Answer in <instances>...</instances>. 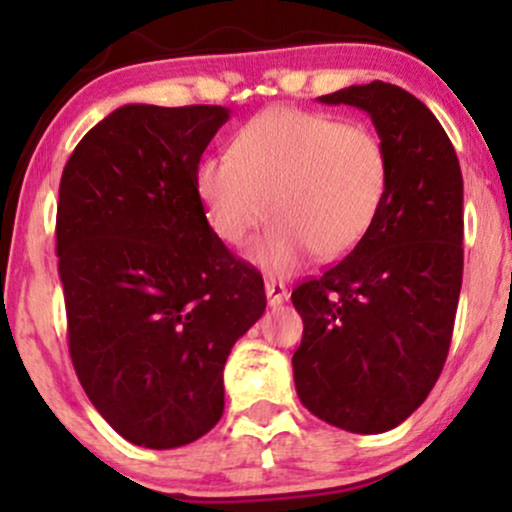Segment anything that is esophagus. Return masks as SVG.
Instances as JSON below:
<instances>
[{"label": "esophagus", "mask_w": 512, "mask_h": 512, "mask_svg": "<svg viewBox=\"0 0 512 512\" xmlns=\"http://www.w3.org/2000/svg\"><path fill=\"white\" fill-rule=\"evenodd\" d=\"M264 293H267V301L272 308H276V305H281L284 301H289V289H286L281 281H274V279L264 281Z\"/></svg>", "instance_id": "esophagus-1"}]
</instances>
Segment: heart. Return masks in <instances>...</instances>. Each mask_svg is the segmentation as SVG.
<instances>
[{
	"mask_svg": "<svg viewBox=\"0 0 512 512\" xmlns=\"http://www.w3.org/2000/svg\"><path fill=\"white\" fill-rule=\"evenodd\" d=\"M197 197L221 243L243 248L272 226L252 262L289 276L310 257L342 260L378 221L390 187V154L373 129L298 108H269L233 137L231 156L204 158Z\"/></svg>",
	"mask_w": 512,
	"mask_h": 512,
	"instance_id": "1",
	"label": "heart"
}]
</instances>
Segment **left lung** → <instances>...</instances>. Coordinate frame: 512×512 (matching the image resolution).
Listing matches in <instances>:
<instances>
[{"label":"left lung","instance_id":"1","mask_svg":"<svg viewBox=\"0 0 512 512\" xmlns=\"http://www.w3.org/2000/svg\"><path fill=\"white\" fill-rule=\"evenodd\" d=\"M368 113L390 154L378 221L342 262L291 293L303 317L293 380L303 407L385 433L424 404L448 358L462 289V170L436 115L370 81L317 98Z\"/></svg>","mask_w":512,"mask_h":512}]
</instances>
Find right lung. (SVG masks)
Returning a JSON list of instances; mask_svg holds the SVG:
<instances>
[{"mask_svg": "<svg viewBox=\"0 0 512 512\" xmlns=\"http://www.w3.org/2000/svg\"><path fill=\"white\" fill-rule=\"evenodd\" d=\"M231 110L129 103L64 166L57 257L69 354L98 414L170 450L223 414V366L267 308L262 276L214 236L199 158Z\"/></svg>", "mask_w": 512, "mask_h": 512, "instance_id": "right-lung-1", "label": "right lung"}]
</instances>
